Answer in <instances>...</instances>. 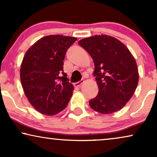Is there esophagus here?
Returning a JSON list of instances; mask_svg holds the SVG:
<instances>
[{
	"mask_svg": "<svg viewBox=\"0 0 157 157\" xmlns=\"http://www.w3.org/2000/svg\"><path fill=\"white\" fill-rule=\"evenodd\" d=\"M84 82V81L83 80H81V81H78V82H76V83H74V86L75 87H80L81 86V84H82V83Z\"/></svg>",
	"mask_w": 157,
	"mask_h": 157,
	"instance_id": "obj_1",
	"label": "esophagus"
}]
</instances>
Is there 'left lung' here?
<instances>
[{
	"label": "left lung",
	"instance_id": "1",
	"mask_svg": "<svg viewBox=\"0 0 157 157\" xmlns=\"http://www.w3.org/2000/svg\"><path fill=\"white\" fill-rule=\"evenodd\" d=\"M91 56L98 94L89 101L92 109L112 113L125 106L136 91L139 72L136 60L123 43L106 35L94 36L78 41Z\"/></svg>",
	"mask_w": 157,
	"mask_h": 157
}]
</instances>
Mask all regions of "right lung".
Here are the masks:
<instances>
[{"label":"right lung","mask_w":157,"mask_h":157,"mask_svg":"<svg viewBox=\"0 0 157 157\" xmlns=\"http://www.w3.org/2000/svg\"><path fill=\"white\" fill-rule=\"evenodd\" d=\"M76 38L49 35L37 40L23 57L20 77L29 101L38 112L53 116L67 106L74 86L63 73L67 49Z\"/></svg>","instance_id":"1"}]
</instances>
